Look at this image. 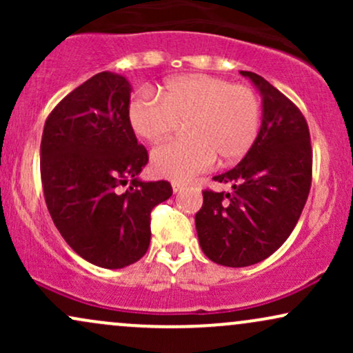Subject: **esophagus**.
Listing matches in <instances>:
<instances>
[{"label": "esophagus", "instance_id": "obj_1", "mask_svg": "<svg viewBox=\"0 0 353 353\" xmlns=\"http://www.w3.org/2000/svg\"><path fill=\"white\" fill-rule=\"evenodd\" d=\"M185 185L182 184V182H172V192L174 194H177V192H181L182 189H184Z\"/></svg>", "mask_w": 353, "mask_h": 353}]
</instances>
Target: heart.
Returning <instances> with one entry per match:
<instances>
[{"mask_svg":"<svg viewBox=\"0 0 353 353\" xmlns=\"http://www.w3.org/2000/svg\"><path fill=\"white\" fill-rule=\"evenodd\" d=\"M129 124L141 139L159 143L188 121V141L159 145L151 154L159 177L184 182L216 163H234L252 148L261 125V103L250 88L210 74L165 81L156 94L131 101Z\"/></svg>","mask_w":353,"mask_h":353,"instance_id":"heart-1","label":"heart"}]
</instances>
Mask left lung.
<instances>
[{
	"label": "left lung",
	"mask_w": 353,
	"mask_h": 353,
	"mask_svg": "<svg viewBox=\"0 0 353 353\" xmlns=\"http://www.w3.org/2000/svg\"><path fill=\"white\" fill-rule=\"evenodd\" d=\"M262 98L252 148L230 171L214 177L232 192L204 190L196 214L202 252L225 267H247L272 255L290 236L309 197L312 148L302 112L269 81L241 71Z\"/></svg>",
	"instance_id": "1"
}]
</instances>
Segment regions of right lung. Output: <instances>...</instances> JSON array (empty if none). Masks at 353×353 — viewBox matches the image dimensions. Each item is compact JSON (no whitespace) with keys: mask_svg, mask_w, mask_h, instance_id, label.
I'll return each instance as SVG.
<instances>
[{"mask_svg":"<svg viewBox=\"0 0 353 353\" xmlns=\"http://www.w3.org/2000/svg\"><path fill=\"white\" fill-rule=\"evenodd\" d=\"M132 86L103 71L52 109L41 139V181L52 222L68 245L103 269L139 261L151 242V210L172 196L169 182L141 181L148 151L128 109ZM121 185H128L125 191Z\"/></svg>","mask_w":353,"mask_h":353,"instance_id":"add662e5","label":"right lung"}]
</instances>
